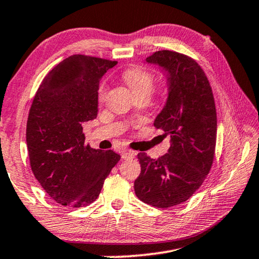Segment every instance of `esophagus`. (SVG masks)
Wrapping results in <instances>:
<instances>
[{
    "instance_id": "obj_1",
    "label": "esophagus",
    "mask_w": 259,
    "mask_h": 259,
    "mask_svg": "<svg viewBox=\"0 0 259 259\" xmlns=\"http://www.w3.org/2000/svg\"><path fill=\"white\" fill-rule=\"evenodd\" d=\"M135 155H136V153H135V152H133V151H126V150H124V151H122L121 152V157H122V159H133Z\"/></svg>"
}]
</instances>
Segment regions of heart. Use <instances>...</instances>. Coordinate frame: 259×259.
I'll return each mask as SVG.
<instances>
[{
	"label": "heart",
	"mask_w": 259,
	"mask_h": 259,
	"mask_svg": "<svg viewBox=\"0 0 259 259\" xmlns=\"http://www.w3.org/2000/svg\"><path fill=\"white\" fill-rule=\"evenodd\" d=\"M123 79L129 86L131 92L135 94V97L141 96V94H146L149 96L152 89H153V75L150 71L145 70L141 67H133L126 69L123 73ZM106 85L102 84L99 89V100L102 101L106 97Z\"/></svg>",
	"instance_id": "obj_1"
}]
</instances>
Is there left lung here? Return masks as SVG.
<instances>
[{
	"instance_id": "obj_1",
	"label": "left lung",
	"mask_w": 259,
	"mask_h": 259,
	"mask_svg": "<svg viewBox=\"0 0 259 259\" xmlns=\"http://www.w3.org/2000/svg\"><path fill=\"white\" fill-rule=\"evenodd\" d=\"M144 63L158 65L166 78L167 99L153 124L169 137V149L158 159L138 153L141 174L135 192L146 204L170 207L198 190L211 169L217 141L214 98L207 77L190 57L159 51Z\"/></svg>"
}]
</instances>
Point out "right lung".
Instances as JSON below:
<instances>
[{
	"label": "right lung",
	"mask_w": 259,
	"mask_h": 259,
	"mask_svg": "<svg viewBox=\"0 0 259 259\" xmlns=\"http://www.w3.org/2000/svg\"><path fill=\"white\" fill-rule=\"evenodd\" d=\"M116 64L86 55L68 57L44 78L32 102L26 125L32 171L64 206L93 203L121 158L86 145L81 126L97 117L99 83Z\"/></svg>",
	"instance_id": "add662e5"
}]
</instances>
